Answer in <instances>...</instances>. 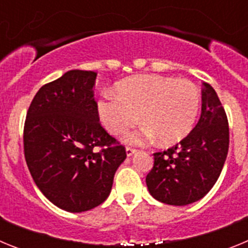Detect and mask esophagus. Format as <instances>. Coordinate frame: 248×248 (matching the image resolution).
<instances>
[{
    "instance_id": "34e87169",
    "label": "esophagus",
    "mask_w": 248,
    "mask_h": 248,
    "mask_svg": "<svg viewBox=\"0 0 248 248\" xmlns=\"http://www.w3.org/2000/svg\"><path fill=\"white\" fill-rule=\"evenodd\" d=\"M125 151H126V156H133V155H134L135 153H137V150H135V149L129 148V146L125 149Z\"/></svg>"
}]
</instances>
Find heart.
Instances as JSON below:
<instances>
[{"instance_id":"1","label":"heart","mask_w":248,"mask_h":248,"mask_svg":"<svg viewBox=\"0 0 248 248\" xmlns=\"http://www.w3.org/2000/svg\"><path fill=\"white\" fill-rule=\"evenodd\" d=\"M200 93L194 83L172 77L143 74L120 80L117 94L105 92L98 100V115L111 134H122L139 119L144 124L126 134L128 143L143 144L159 138L163 145L185 139L200 111Z\"/></svg>"}]
</instances>
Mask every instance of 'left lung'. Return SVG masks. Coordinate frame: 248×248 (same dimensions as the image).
Returning a JSON list of instances; mask_svg holds the SVG:
<instances>
[{
  "instance_id": "obj_1",
  "label": "left lung",
  "mask_w": 248,
  "mask_h": 248,
  "mask_svg": "<svg viewBox=\"0 0 248 248\" xmlns=\"http://www.w3.org/2000/svg\"><path fill=\"white\" fill-rule=\"evenodd\" d=\"M201 93V117L191 133L172 148L154 154L146 186L160 202L185 206L199 201L212 189L226 161V113L209 83H203Z\"/></svg>"
}]
</instances>
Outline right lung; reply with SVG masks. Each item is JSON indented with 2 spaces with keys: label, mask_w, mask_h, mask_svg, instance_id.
<instances>
[{
  "label": "right lung",
  "mask_w": 248,
  "mask_h": 248,
  "mask_svg": "<svg viewBox=\"0 0 248 248\" xmlns=\"http://www.w3.org/2000/svg\"><path fill=\"white\" fill-rule=\"evenodd\" d=\"M97 73L73 69L37 92L26 117L25 157L37 187L59 209L83 212L109 196L125 148L100 125ZM97 146L106 148L99 153Z\"/></svg>",
  "instance_id": "add662e5"
}]
</instances>
